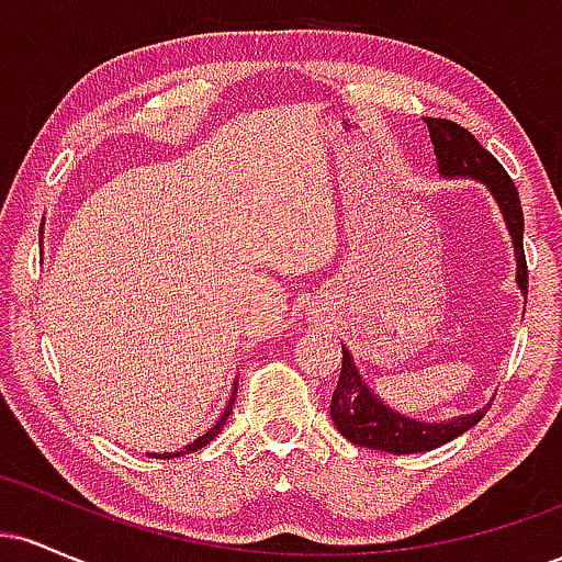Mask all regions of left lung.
<instances>
[{
    "mask_svg": "<svg viewBox=\"0 0 562 562\" xmlns=\"http://www.w3.org/2000/svg\"><path fill=\"white\" fill-rule=\"evenodd\" d=\"M434 142L438 171L443 177H473L481 179L492 190L505 214L507 229L513 235L515 259H518V288L528 295V267L524 254V209H520L518 190L509 179L505 166L496 160L486 147L481 145L465 126L447 119H425ZM488 409V406H486ZM486 409L473 415L457 417L451 423H420L412 417L398 415L385 406L359 378L351 353L344 348V367H340L338 385L333 391L330 417L335 428L357 447L391 451V454H415V451H430L451 438L462 436L468 428L486 415Z\"/></svg>",
    "mask_w": 562,
    "mask_h": 562,
    "instance_id": "1",
    "label": "left lung"
}]
</instances>
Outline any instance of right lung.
Masks as SVG:
<instances>
[{
  "label": "right lung",
  "mask_w": 562,
  "mask_h": 562,
  "mask_svg": "<svg viewBox=\"0 0 562 562\" xmlns=\"http://www.w3.org/2000/svg\"><path fill=\"white\" fill-rule=\"evenodd\" d=\"M235 393H237V385H235ZM235 393H232V398H229V404H227V409H224V415L218 417L216 420V425L214 428L209 430V434H203L200 438H195V441L192 443H187V447L182 449V451H166V454H160V457H179V454H190V451H198V449H203L205 443H211L214 441V438L222 434V428H224V423H227V417L232 415V404H235Z\"/></svg>",
  "instance_id": "obj_1"
}]
</instances>
